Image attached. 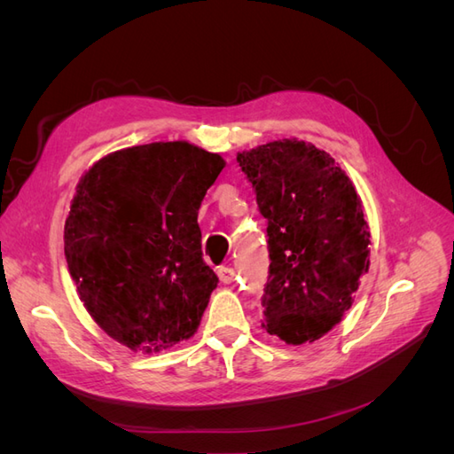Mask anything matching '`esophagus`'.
I'll return each instance as SVG.
<instances>
[{
    "label": "esophagus",
    "instance_id": "34e87169",
    "mask_svg": "<svg viewBox=\"0 0 454 454\" xmlns=\"http://www.w3.org/2000/svg\"><path fill=\"white\" fill-rule=\"evenodd\" d=\"M217 277H219V280H222L223 284H231L232 280H235L237 272H235V269H232V267H217Z\"/></svg>",
    "mask_w": 454,
    "mask_h": 454
}]
</instances>
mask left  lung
<instances>
[{
	"instance_id": "8db88e82",
	"label": "left lung",
	"mask_w": 454,
	"mask_h": 454,
	"mask_svg": "<svg viewBox=\"0 0 454 454\" xmlns=\"http://www.w3.org/2000/svg\"><path fill=\"white\" fill-rule=\"evenodd\" d=\"M267 219L263 325L287 345L333 329L369 270L371 232L350 177L325 151L277 140L237 155Z\"/></svg>"
}]
</instances>
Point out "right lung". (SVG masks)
Here are the masks:
<instances>
[{"mask_svg": "<svg viewBox=\"0 0 454 454\" xmlns=\"http://www.w3.org/2000/svg\"><path fill=\"white\" fill-rule=\"evenodd\" d=\"M189 142L114 151L81 177L64 225L79 299L130 350L160 352L195 335L215 290L197 215L223 170Z\"/></svg>", "mask_w": 454, "mask_h": 454, "instance_id": "right-lung-1", "label": "right lung"}]
</instances>
